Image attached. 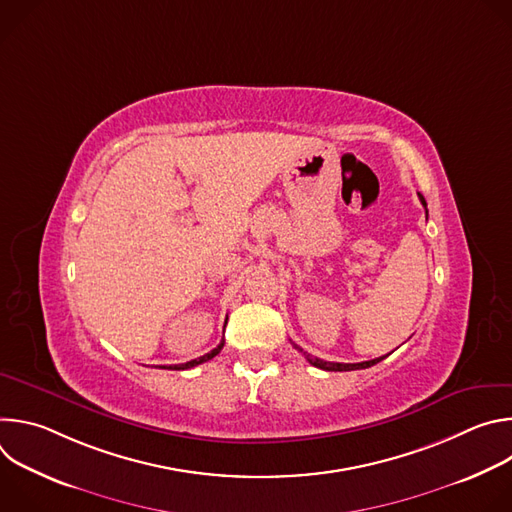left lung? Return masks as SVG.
<instances>
[{"instance_id": "8db88e82", "label": "left lung", "mask_w": 512, "mask_h": 512, "mask_svg": "<svg viewBox=\"0 0 512 512\" xmlns=\"http://www.w3.org/2000/svg\"><path fill=\"white\" fill-rule=\"evenodd\" d=\"M419 200H421V204H423V208L427 212V202H425V198L421 194H419ZM294 346L302 352V348L298 344H294ZM306 358H308L310 364H314V367H318L322 371H358V369L373 367V364L381 362L385 356H379V358H373V360H364V362H352V364L350 362H328V360H322V358H316V356H310V354H306Z\"/></svg>"}]
</instances>
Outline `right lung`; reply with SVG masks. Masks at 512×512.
Returning a JSON list of instances; mask_svg holds the SVG:
<instances>
[{"mask_svg":"<svg viewBox=\"0 0 512 512\" xmlns=\"http://www.w3.org/2000/svg\"><path fill=\"white\" fill-rule=\"evenodd\" d=\"M225 346V342L221 340V344H218L216 348H212L210 352H206L204 356H198V358H194V360H188V362H184V364H174V367H170L172 371H184V369H192V367H198V364H202V362H206V360H210V358H214L218 352H221V348ZM162 369H166V367H162Z\"/></svg>","mask_w":512,"mask_h":512,"instance_id":"add662e5","label":"right lung"}]
</instances>
